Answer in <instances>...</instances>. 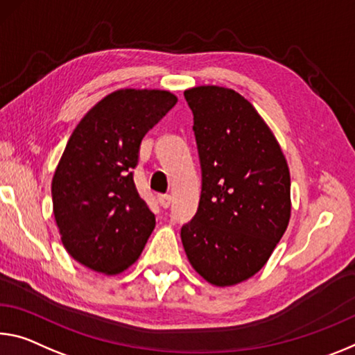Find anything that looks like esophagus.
<instances>
[{
  "label": "esophagus",
  "mask_w": 355,
  "mask_h": 355,
  "mask_svg": "<svg viewBox=\"0 0 355 355\" xmlns=\"http://www.w3.org/2000/svg\"><path fill=\"white\" fill-rule=\"evenodd\" d=\"M159 204L162 208H168L172 204V198L168 194H164V196H159Z\"/></svg>",
  "instance_id": "34e87169"
}]
</instances>
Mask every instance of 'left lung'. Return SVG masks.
Here are the masks:
<instances>
[{"label": "left lung", "instance_id": "obj_1", "mask_svg": "<svg viewBox=\"0 0 355 355\" xmlns=\"http://www.w3.org/2000/svg\"><path fill=\"white\" fill-rule=\"evenodd\" d=\"M202 166L196 216L182 227L188 261L207 283L234 286L266 266L291 219V175L272 129L230 88L184 92Z\"/></svg>", "mask_w": 355, "mask_h": 355}]
</instances>
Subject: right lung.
Listing matches in <instances>:
<instances>
[{
  "label": "right lung",
  "mask_w": 355,
  "mask_h": 355,
  "mask_svg": "<svg viewBox=\"0 0 355 355\" xmlns=\"http://www.w3.org/2000/svg\"><path fill=\"white\" fill-rule=\"evenodd\" d=\"M178 98L166 89L107 94L72 131L52 180L53 216L72 259L120 275L142 254L156 219L134 187L145 134Z\"/></svg>",
  "instance_id": "1"
}]
</instances>
